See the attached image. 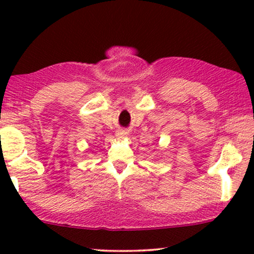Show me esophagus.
<instances>
[{
	"instance_id": "1",
	"label": "esophagus",
	"mask_w": 254,
	"mask_h": 254,
	"mask_svg": "<svg viewBox=\"0 0 254 254\" xmlns=\"http://www.w3.org/2000/svg\"><path fill=\"white\" fill-rule=\"evenodd\" d=\"M127 135H128V131L126 129H120V130H118V133H117L118 138H125V137H127Z\"/></svg>"
}]
</instances>
